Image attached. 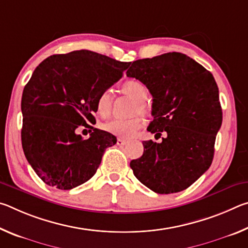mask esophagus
<instances>
[{
  "mask_svg": "<svg viewBox=\"0 0 248 248\" xmlns=\"http://www.w3.org/2000/svg\"><path fill=\"white\" fill-rule=\"evenodd\" d=\"M125 143H127V140H124V139H117V144H118V145L123 146Z\"/></svg>",
  "mask_w": 248,
  "mask_h": 248,
  "instance_id": "34e87169",
  "label": "esophagus"
}]
</instances>
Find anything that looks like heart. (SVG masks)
<instances>
[{"label":"heart","mask_w":248,"mask_h":248,"mask_svg":"<svg viewBox=\"0 0 248 248\" xmlns=\"http://www.w3.org/2000/svg\"><path fill=\"white\" fill-rule=\"evenodd\" d=\"M120 91L124 95L134 100L132 105L130 115L139 114L142 117H148L150 114V108L145 104L148 98V89L144 84L139 81H127L124 82L120 87ZM112 107V94L109 90H105L99 94L96 100V109L98 114L103 117H107L111 112ZM142 119L139 116L132 117L129 119H110L106 123L102 124V129L109 133L115 134V136L130 138L133 133L141 127Z\"/></svg>","instance_id":"obj_1"}]
</instances>
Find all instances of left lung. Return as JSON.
<instances>
[{"label":"left lung","mask_w":248,"mask_h":248,"mask_svg":"<svg viewBox=\"0 0 248 248\" xmlns=\"http://www.w3.org/2000/svg\"><path fill=\"white\" fill-rule=\"evenodd\" d=\"M127 77L143 83L153 97L148 131L165 136L161 143L143 142V155L130 162L134 176L156 194L186 189L208 170L215 155L222 124L215 78L180 52L133 61Z\"/></svg>","instance_id":"left-lung-1"}]
</instances>
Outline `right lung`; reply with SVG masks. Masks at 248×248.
<instances>
[{
	"instance_id": "obj_1",
	"label": "right lung",
	"mask_w": 248,
	"mask_h": 248,
	"mask_svg": "<svg viewBox=\"0 0 248 248\" xmlns=\"http://www.w3.org/2000/svg\"><path fill=\"white\" fill-rule=\"evenodd\" d=\"M129 65L77 50L45 59L33 71L22 96V145L45 184L69 190L95 175L105 150L117 142L115 136L90 124H95L96 100ZM83 127L92 132L86 140L77 133Z\"/></svg>"
}]
</instances>
